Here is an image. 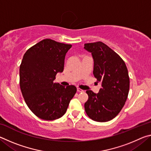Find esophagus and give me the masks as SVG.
I'll list each match as a JSON object with an SVG mask.
<instances>
[{
  "label": "esophagus",
  "mask_w": 151,
  "mask_h": 151,
  "mask_svg": "<svg viewBox=\"0 0 151 151\" xmlns=\"http://www.w3.org/2000/svg\"><path fill=\"white\" fill-rule=\"evenodd\" d=\"M77 91L78 92V93H81V92H84V91L82 90V89L80 88H77Z\"/></svg>",
  "instance_id": "esophagus-1"
}]
</instances>
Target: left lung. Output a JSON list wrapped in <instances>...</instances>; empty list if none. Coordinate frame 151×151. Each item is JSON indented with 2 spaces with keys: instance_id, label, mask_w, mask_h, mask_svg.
Masks as SVG:
<instances>
[{
  "instance_id": "1",
  "label": "left lung",
  "mask_w": 151,
  "mask_h": 151,
  "mask_svg": "<svg viewBox=\"0 0 151 151\" xmlns=\"http://www.w3.org/2000/svg\"><path fill=\"white\" fill-rule=\"evenodd\" d=\"M94 60L93 74L102 87L99 93L86 91L88 96L85 109L89 118L107 122L118 115L126 102L130 81L127 66L121 57L101 41L85 44Z\"/></svg>"
}]
</instances>
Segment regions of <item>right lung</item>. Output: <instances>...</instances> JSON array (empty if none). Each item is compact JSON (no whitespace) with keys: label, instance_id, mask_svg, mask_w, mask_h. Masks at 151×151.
<instances>
[{"label":"right lung","instance_id":"add662e5","mask_svg":"<svg viewBox=\"0 0 151 151\" xmlns=\"http://www.w3.org/2000/svg\"><path fill=\"white\" fill-rule=\"evenodd\" d=\"M72 47L52 39L40 41L27 50L20 65V87L27 106L47 121L63 116L76 92L74 85L55 83L64 70L66 53Z\"/></svg>","mask_w":151,"mask_h":151}]
</instances>
